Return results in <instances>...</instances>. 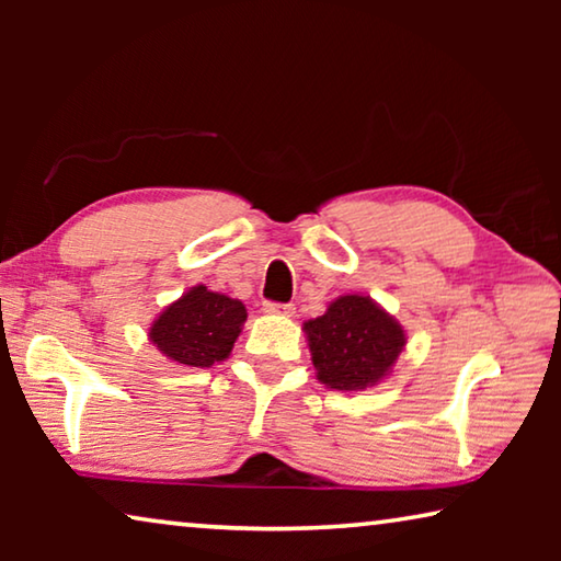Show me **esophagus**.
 Segmentation results:
<instances>
[{"instance_id":"esophagus-1","label":"esophagus","mask_w":561,"mask_h":561,"mask_svg":"<svg viewBox=\"0 0 561 561\" xmlns=\"http://www.w3.org/2000/svg\"><path fill=\"white\" fill-rule=\"evenodd\" d=\"M264 311H267V314H284V317H291V314H294V304L267 301V304H264Z\"/></svg>"}]
</instances>
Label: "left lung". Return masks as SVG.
<instances>
[{"label":"left lung","instance_id":"8db88e82","mask_svg":"<svg viewBox=\"0 0 561 561\" xmlns=\"http://www.w3.org/2000/svg\"><path fill=\"white\" fill-rule=\"evenodd\" d=\"M317 378L334 391H364L391 374L405 346L398 321L364 294H346L304 324Z\"/></svg>","mask_w":561,"mask_h":561}]
</instances>
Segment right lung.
<instances>
[{"mask_svg": "<svg viewBox=\"0 0 561 561\" xmlns=\"http://www.w3.org/2000/svg\"><path fill=\"white\" fill-rule=\"evenodd\" d=\"M244 321L247 309L240 299L197 284L163 309L148 336L175 364L210 368L230 356Z\"/></svg>", "mask_w": 561, "mask_h": 561, "instance_id": "1", "label": "right lung"}]
</instances>
